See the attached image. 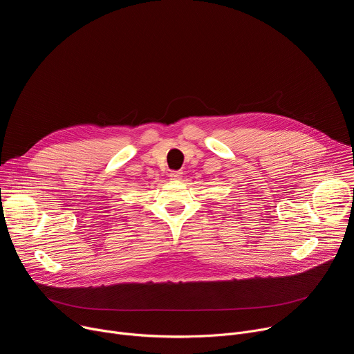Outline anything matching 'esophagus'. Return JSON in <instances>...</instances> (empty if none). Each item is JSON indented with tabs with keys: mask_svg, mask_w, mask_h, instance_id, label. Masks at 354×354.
<instances>
[{
	"mask_svg": "<svg viewBox=\"0 0 354 354\" xmlns=\"http://www.w3.org/2000/svg\"><path fill=\"white\" fill-rule=\"evenodd\" d=\"M182 175H183L182 171H171V174H169V176H171L172 179H180Z\"/></svg>",
	"mask_w": 354,
	"mask_h": 354,
	"instance_id": "1",
	"label": "esophagus"
}]
</instances>
